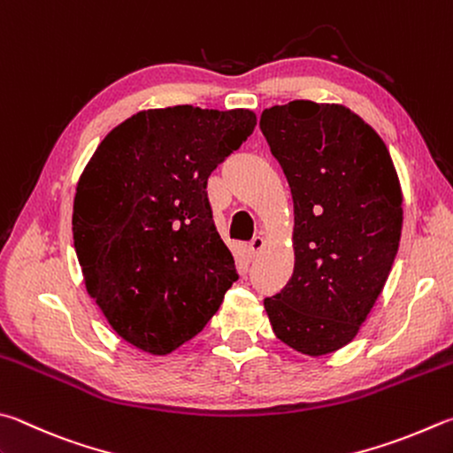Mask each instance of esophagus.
<instances>
[{
	"label": "esophagus",
	"mask_w": 453,
	"mask_h": 453,
	"mask_svg": "<svg viewBox=\"0 0 453 453\" xmlns=\"http://www.w3.org/2000/svg\"><path fill=\"white\" fill-rule=\"evenodd\" d=\"M263 248H265V240H263L261 235H255L253 240L250 242V255H251V257H255V255H257Z\"/></svg>",
	"instance_id": "obj_1"
}]
</instances>
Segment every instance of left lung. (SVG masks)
I'll list each match as a JSON object with an SVG mask.
<instances>
[{
	"label": "left lung",
	"instance_id": "1",
	"mask_svg": "<svg viewBox=\"0 0 453 453\" xmlns=\"http://www.w3.org/2000/svg\"><path fill=\"white\" fill-rule=\"evenodd\" d=\"M259 127L295 205L293 275L263 305L287 347L328 355L355 339L396 257V170L382 138L339 104H277Z\"/></svg>",
	"mask_w": 453,
	"mask_h": 453
}]
</instances>
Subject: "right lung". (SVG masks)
<instances>
[{"label":"right lung","instance_id":"obj_1","mask_svg":"<svg viewBox=\"0 0 453 453\" xmlns=\"http://www.w3.org/2000/svg\"><path fill=\"white\" fill-rule=\"evenodd\" d=\"M257 125L248 109L136 112L98 144L77 184L73 240L90 297L127 342L168 355L237 281L208 178Z\"/></svg>","mask_w":453,"mask_h":453}]
</instances>
